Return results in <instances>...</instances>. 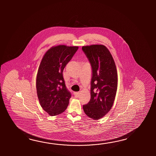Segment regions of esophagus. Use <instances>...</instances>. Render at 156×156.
<instances>
[{
  "label": "esophagus",
  "mask_w": 156,
  "mask_h": 156,
  "mask_svg": "<svg viewBox=\"0 0 156 156\" xmlns=\"http://www.w3.org/2000/svg\"><path fill=\"white\" fill-rule=\"evenodd\" d=\"M73 94H74V95H75L76 98H78L80 95V93H79V92H75V93H73Z\"/></svg>",
  "instance_id": "esophagus-1"
}]
</instances>
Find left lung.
Returning <instances> with one entry per match:
<instances>
[{"label":"left lung","mask_w":156,"mask_h":156,"mask_svg":"<svg viewBox=\"0 0 156 156\" xmlns=\"http://www.w3.org/2000/svg\"><path fill=\"white\" fill-rule=\"evenodd\" d=\"M83 52L92 69L91 99L83 105L87 116L99 119L109 112L116 95L118 75L115 63L109 51L102 44L83 46Z\"/></svg>","instance_id":"1"}]
</instances>
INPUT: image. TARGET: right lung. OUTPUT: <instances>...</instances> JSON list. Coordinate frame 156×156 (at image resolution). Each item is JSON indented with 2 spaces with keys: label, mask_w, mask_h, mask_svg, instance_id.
Masks as SVG:
<instances>
[{
  "label": "right lung",
  "mask_w": 156,
  "mask_h": 156,
  "mask_svg": "<svg viewBox=\"0 0 156 156\" xmlns=\"http://www.w3.org/2000/svg\"><path fill=\"white\" fill-rule=\"evenodd\" d=\"M78 48L65 45L52 47L41 60L37 75V93L42 108L50 115L63 113L69 104L71 94L62 73Z\"/></svg>",
  "instance_id": "1"
}]
</instances>
